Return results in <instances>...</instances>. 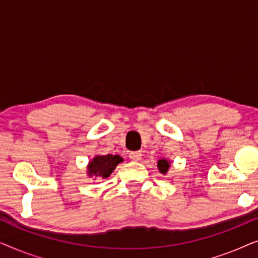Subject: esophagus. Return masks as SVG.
Listing matches in <instances>:
<instances>
[{"mask_svg": "<svg viewBox=\"0 0 258 258\" xmlns=\"http://www.w3.org/2000/svg\"><path fill=\"white\" fill-rule=\"evenodd\" d=\"M129 157H130V160H132V161L137 162V161L141 160V157H142V154H141L140 151H132V153L129 154Z\"/></svg>", "mask_w": 258, "mask_h": 258, "instance_id": "esophagus-1", "label": "esophagus"}]
</instances>
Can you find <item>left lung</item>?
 <instances>
[{"instance_id": "obj_1", "label": "left lung", "mask_w": 258, "mask_h": 258, "mask_svg": "<svg viewBox=\"0 0 258 258\" xmlns=\"http://www.w3.org/2000/svg\"><path fill=\"white\" fill-rule=\"evenodd\" d=\"M157 167H158V170H160L161 174H167L168 169L170 168V162L165 160V158H161V160H158L157 162Z\"/></svg>"}]
</instances>
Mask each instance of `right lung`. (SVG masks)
<instances>
[{
	"label": "right lung",
	"mask_w": 258,
	"mask_h": 258,
	"mask_svg": "<svg viewBox=\"0 0 258 258\" xmlns=\"http://www.w3.org/2000/svg\"><path fill=\"white\" fill-rule=\"evenodd\" d=\"M121 162H123V158L118 155H97L88 164L87 174L95 179L107 178Z\"/></svg>",
	"instance_id": "add662e5"
}]
</instances>
